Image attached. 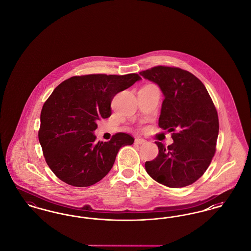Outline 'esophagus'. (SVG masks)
I'll use <instances>...</instances> for the list:
<instances>
[{"label": "esophagus", "mask_w": 251, "mask_h": 251, "mask_svg": "<svg viewBox=\"0 0 251 251\" xmlns=\"http://www.w3.org/2000/svg\"><path fill=\"white\" fill-rule=\"evenodd\" d=\"M134 143H135V144L146 143V140H145V139H143V138H139V137H137V138H135V140H134Z\"/></svg>", "instance_id": "obj_1"}]
</instances>
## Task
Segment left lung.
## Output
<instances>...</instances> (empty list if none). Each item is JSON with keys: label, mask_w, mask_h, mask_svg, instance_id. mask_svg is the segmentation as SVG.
<instances>
[{"label": "left lung", "mask_w": 251, "mask_h": 251, "mask_svg": "<svg viewBox=\"0 0 251 251\" xmlns=\"http://www.w3.org/2000/svg\"><path fill=\"white\" fill-rule=\"evenodd\" d=\"M139 74L160 87L165 99L159 127L173 132L171 145L155 142L159 153L146 162V171L168 187L190 185L215 155L219 131L215 104L201 80L187 71L158 66Z\"/></svg>", "instance_id": "1"}]
</instances>
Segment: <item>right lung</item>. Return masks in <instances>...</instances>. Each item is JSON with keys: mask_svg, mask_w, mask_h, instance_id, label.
Instances as JSON below:
<instances>
[{"mask_svg": "<svg viewBox=\"0 0 251 251\" xmlns=\"http://www.w3.org/2000/svg\"><path fill=\"white\" fill-rule=\"evenodd\" d=\"M140 80L136 73L89 74L72 77L53 90L41 110L38 139L46 163L57 178L72 186L86 187L107 175L120 148L134 139L119 132L107 142L97 143V121L111 116L116 94Z\"/></svg>", "mask_w": 251, "mask_h": 251, "instance_id": "obj_1", "label": "right lung"}]
</instances>
